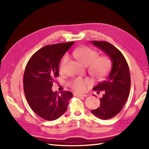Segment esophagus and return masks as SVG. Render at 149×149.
Returning a JSON list of instances; mask_svg holds the SVG:
<instances>
[{"mask_svg": "<svg viewBox=\"0 0 149 149\" xmlns=\"http://www.w3.org/2000/svg\"><path fill=\"white\" fill-rule=\"evenodd\" d=\"M74 96H76V97H86L87 95L86 94H79V93H74Z\"/></svg>", "mask_w": 149, "mask_h": 149, "instance_id": "obj_1", "label": "esophagus"}]
</instances>
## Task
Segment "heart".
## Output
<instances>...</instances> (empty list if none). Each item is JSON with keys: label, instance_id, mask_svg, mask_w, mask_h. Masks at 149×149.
Wrapping results in <instances>:
<instances>
[{"label": "heart", "instance_id": "obj_1", "mask_svg": "<svg viewBox=\"0 0 149 149\" xmlns=\"http://www.w3.org/2000/svg\"><path fill=\"white\" fill-rule=\"evenodd\" d=\"M73 55L83 65H89V72L91 75L97 78L104 77L110 69L111 60L106 55L98 56L99 54L96 50L88 47H83L76 49L73 52ZM68 61V56L65 55L60 65V70H63ZM90 83L88 79L76 78L72 80L70 85L77 92H83L86 90L87 86Z\"/></svg>", "mask_w": 149, "mask_h": 149}]
</instances>
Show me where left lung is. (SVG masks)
<instances>
[{
    "label": "left lung",
    "mask_w": 149,
    "mask_h": 149,
    "mask_svg": "<svg viewBox=\"0 0 149 149\" xmlns=\"http://www.w3.org/2000/svg\"><path fill=\"white\" fill-rule=\"evenodd\" d=\"M95 46L106 53L112 61V68L105 80L93 88L102 91L100 106L91 110L95 116L102 120L111 118L118 114L127 100L131 88V77L127 61L115 46L104 41H91Z\"/></svg>",
    "instance_id": "1"
}]
</instances>
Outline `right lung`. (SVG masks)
<instances>
[{"label":"right lung","instance_id":"right-lung-1","mask_svg":"<svg viewBox=\"0 0 149 149\" xmlns=\"http://www.w3.org/2000/svg\"><path fill=\"white\" fill-rule=\"evenodd\" d=\"M74 42L47 45L29 59L24 74V90L28 104L36 115L47 120H54L67 109L70 91L58 95L52 90V83L59 76L62 57Z\"/></svg>","mask_w":149,"mask_h":149}]
</instances>
